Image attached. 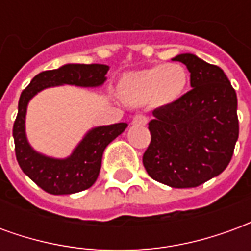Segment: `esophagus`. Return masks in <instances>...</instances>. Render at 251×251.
<instances>
[{
    "label": "esophagus",
    "instance_id": "obj_1",
    "mask_svg": "<svg viewBox=\"0 0 251 251\" xmlns=\"http://www.w3.org/2000/svg\"><path fill=\"white\" fill-rule=\"evenodd\" d=\"M148 121H149V118H148L147 115L145 114H136L134 117H133V125H138V126H142V125H147Z\"/></svg>",
    "mask_w": 251,
    "mask_h": 251
}]
</instances>
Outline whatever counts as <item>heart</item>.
I'll use <instances>...</instances> for the list:
<instances>
[{"instance_id": "1", "label": "heart", "mask_w": 251, "mask_h": 251, "mask_svg": "<svg viewBox=\"0 0 251 251\" xmlns=\"http://www.w3.org/2000/svg\"><path fill=\"white\" fill-rule=\"evenodd\" d=\"M188 82V71L183 64L168 63L126 75L120 90L124 98L131 103L169 104L185 93Z\"/></svg>"}]
</instances>
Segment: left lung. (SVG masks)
Masks as SVG:
<instances>
[{
    "label": "left lung",
    "instance_id": "left-lung-1",
    "mask_svg": "<svg viewBox=\"0 0 251 251\" xmlns=\"http://www.w3.org/2000/svg\"><path fill=\"white\" fill-rule=\"evenodd\" d=\"M191 72V90L153 111L148 175L172 188H194L222 174L239 134L237 94L222 68L192 53L174 57Z\"/></svg>",
    "mask_w": 251,
    "mask_h": 251
}]
</instances>
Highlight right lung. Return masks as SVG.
<instances>
[{
    "label": "right lung",
    "instance_id": "obj_1",
    "mask_svg": "<svg viewBox=\"0 0 251 251\" xmlns=\"http://www.w3.org/2000/svg\"><path fill=\"white\" fill-rule=\"evenodd\" d=\"M109 67L104 64H66L57 70L37 74L19 100V113L13 125L16 158L32 181L52 195H70L90 188L98 179L102 154L106 147L126 129V124L99 126L90 130L71 156L64 160L46 157L35 152L25 136V113L29 99L51 86L75 84L82 87L100 86Z\"/></svg>",
    "mask_w": 251,
    "mask_h": 251
}]
</instances>
